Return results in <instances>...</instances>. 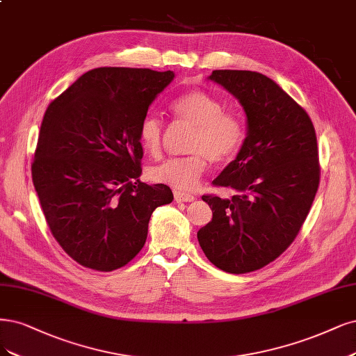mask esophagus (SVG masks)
Returning a JSON list of instances; mask_svg holds the SVG:
<instances>
[{"instance_id": "esophagus-1", "label": "esophagus", "mask_w": 356, "mask_h": 356, "mask_svg": "<svg viewBox=\"0 0 356 356\" xmlns=\"http://www.w3.org/2000/svg\"><path fill=\"white\" fill-rule=\"evenodd\" d=\"M174 197L178 203L181 202H193L195 200V195L191 193H184V191H174Z\"/></svg>"}]
</instances>
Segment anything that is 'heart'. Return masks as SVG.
<instances>
[{"label":"heart","instance_id":"b5f03b06","mask_svg":"<svg viewBox=\"0 0 356 356\" xmlns=\"http://www.w3.org/2000/svg\"><path fill=\"white\" fill-rule=\"evenodd\" d=\"M175 118L194 127L187 150L188 156L168 159L150 169V178L175 190H193L213 163H225L237 154L246 136L241 115L224 110L216 97L202 90H193L172 103ZM138 137L144 149L157 156L162 149L163 124L154 115H147L140 124Z\"/></svg>","mask_w":356,"mask_h":356}]
</instances>
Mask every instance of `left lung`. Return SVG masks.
<instances>
[{
  "label": "left lung",
  "instance_id": "obj_1",
  "mask_svg": "<svg viewBox=\"0 0 356 356\" xmlns=\"http://www.w3.org/2000/svg\"><path fill=\"white\" fill-rule=\"evenodd\" d=\"M209 79L243 106L248 137L212 182L236 195H202L213 218L197 238L216 268L246 274L275 261L309 213L320 186L315 128L305 108L262 73L213 70Z\"/></svg>",
  "mask_w": 356,
  "mask_h": 356
}]
</instances>
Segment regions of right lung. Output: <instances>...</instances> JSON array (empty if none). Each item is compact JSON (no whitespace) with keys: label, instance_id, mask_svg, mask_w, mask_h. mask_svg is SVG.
<instances>
[{"label":"right lung","instance_id":"1","mask_svg":"<svg viewBox=\"0 0 356 356\" xmlns=\"http://www.w3.org/2000/svg\"><path fill=\"white\" fill-rule=\"evenodd\" d=\"M174 72L97 67L48 106L32 181L51 234L94 271L125 266L143 249L156 207L174 200L165 184L140 181L141 120Z\"/></svg>","mask_w":356,"mask_h":356}]
</instances>
